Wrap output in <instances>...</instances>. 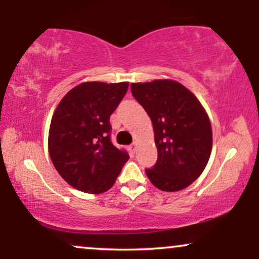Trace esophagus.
I'll use <instances>...</instances> for the list:
<instances>
[{"label": "esophagus", "mask_w": 259, "mask_h": 259, "mask_svg": "<svg viewBox=\"0 0 259 259\" xmlns=\"http://www.w3.org/2000/svg\"><path fill=\"white\" fill-rule=\"evenodd\" d=\"M127 150H129L130 153L134 154V153H135V151H136V145H130V146L127 147Z\"/></svg>", "instance_id": "1"}]
</instances>
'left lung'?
I'll list each match as a JSON object with an SVG mask.
<instances>
[{
  "label": "left lung",
  "instance_id": "8db88e82",
  "mask_svg": "<svg viewBox=\"0 0 259 259\" xmlns=\"http://www.w3.org/2000/svg\"><path fill=\"white\" fill-rule=\"evenodd\" d=\"M130 86L153 125L158 158L152 169H146L148 179L162 191L185 189L202 174L212 152V126L206 109L175 80Z\"/></svg>",
  "mask_w": 259,
  "mask_h": 259
}]
</instances>
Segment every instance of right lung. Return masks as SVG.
<instances>
[{"label": "right lung", "mask_w": 259, "mask_h": 259, "mask_svg": "<svg viewBox=\"0 0 259 259\" xmlns=\"http://www.w3.org/2000/svg\"><path fill=\"white\" fill-rule=\"evenodd\" d=\"M129 82H82L61 100L52 115L49 152L63 179L89 194H102L114 185L129 159L111 142L109 117Z\"/></svg>", "instance_id": "1"}]
</instances>
